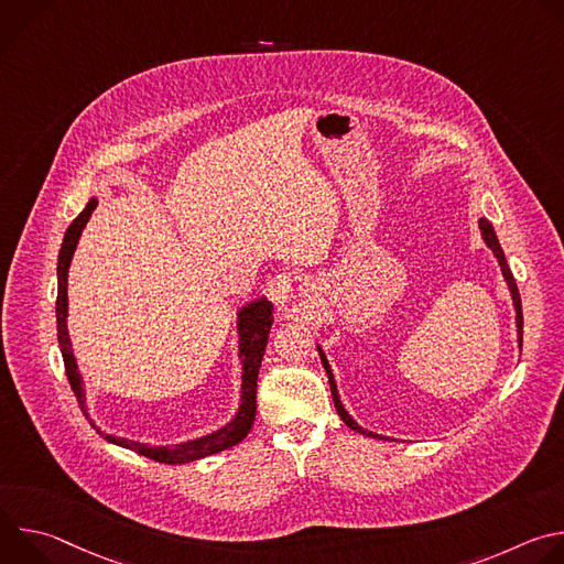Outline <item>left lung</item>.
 I'll list each match as a JSON object with an SVG mask.
<instances>
[{"label": "left lung", "instance_id": "1", "mask_svg": "<svg viewBox=\"0 0 564 564\" xmlns=\"http://www.w3.org/2000/svg\"><path fill=\"white\" fill-rule=\"evenodd\" d=\"M479 231H481V238H485V243L491 248V252H494V257L498 259V263H500V270H502V276H505V281H507V285H509V292H511V299H513V307H516V328H518V346L522 348V301H520V292H518V285H516V279H513V274H511V270H509V263H507V257H505V252H502V248H500V240H498V236H496V229H494V225L487 220V218H479ZM318 348V357H321V364H324V368H326V372H328V381H330V390H333V401H335V409H337V413H339V417L352 429V431H357V433H361V435H366V437H377V440H388V437H383V435H379V433H372V431H366V429H361L352 417H350V413L344 409V404H341V399H339V390H337V383H335V375H333V370H330V364H328V359H326V355H324V350H321V346H316Z\"/></svg>", "mask_w": 564, "mask_h": 564}]
</instances>
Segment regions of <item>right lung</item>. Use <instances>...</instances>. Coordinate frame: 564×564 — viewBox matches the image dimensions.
I'll use <instances>...</instances> for the list:
<instances>
[{
	"label": "right lung",
	"mask_w": 564,
	"mask_h": 564,
	"mask_svg": "<svg viewBox=\"0 0 564 564\" xmlns=\"http://www.w3.org/2000/svg\"><path fill=\"white\" fill-rule=\"evenodd\" d=\"M96 207H98V198H91L87 203V207L79 212V216L68 225V229L64 234L59 257H57V301H55L57 341H59V350H62V359H64V370H66L68 383L75 392L77 404H79V409H83V413L89 422H91V417H89V409H87V392L83 386V375H79L73 350H70V339H68V328H66V316H68L66 288H68V268H70V259L77 248V240H79V236H83V229L89 223ZM236 316H238L236 318L238 359H240V368H243V372H240V404H238V411L231 417V422H227L225 426H220L214 433H207L196 440H185V442H178L172 446L140 444V442H133L127 437L109 435V433L100 431L94 422H91V426L107 442L129 448L149 459L163 462V464H189V462L209 457L214 453H220L225 448H231L238 442H243L254 424V417H257V381H259V368L263 361V352L268 346V335H270L272 321H274V305H272V301L261 296V299L246 303L236 312Z\"/></svg>",
	"instance_id": "right-lung-1"
}]
</instances>
